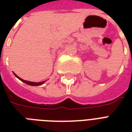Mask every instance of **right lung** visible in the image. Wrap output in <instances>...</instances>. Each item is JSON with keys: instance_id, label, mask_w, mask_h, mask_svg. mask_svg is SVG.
I'll use <instances>...</instances> for the list:
<instances>
[{"instance_id": "obj_1", "label": "right lung", "mask_w": 132, "mask_h": 132, "mask_svg": "<svg viewBox=\"0 0 132 132\" xmlns=\"http://www.w3.org/2000/svg\"><path fill=\"white\" fill-rule=\"evenodd\" d=\"M13 74H14V75H15L16 77H17L18 79H19L20 80L22 81V82L25 83L27 85H29V86H40V85L43 84L44 82H45L46 81H41V82H32V81H26V80H24V79H22L20 78L19 77L17 76V75H15L14 72H13Z\"/></svg>"}]
</instances>
